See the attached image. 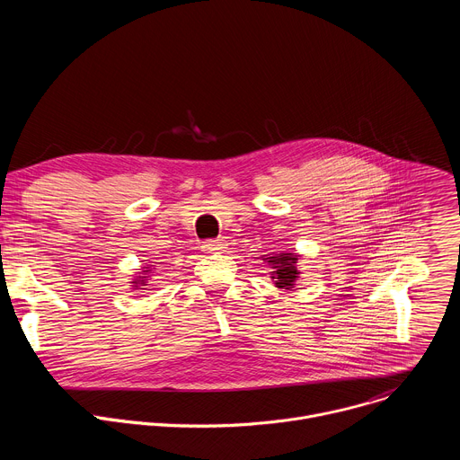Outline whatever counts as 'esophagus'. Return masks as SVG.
I'll list each match as a JSON object with an SVG mask.
<instances>
[{
    "instance_id": "obj_1",
    "label": "esophagus",
    "mask_w": 460,
    "mask_h": 460,
    "mask_svg": "<svg viewBox=\"0 0 460 460\" xmlns=\"http://www.w3.org/2000/svg\"><path fill=\"white\" fill-rule=\"evenodd\" d=\"M226 249H227V243L224 240H220V238L206 240L202 243V251H206V252H224Z\"/></svg>"
}]
</instances>
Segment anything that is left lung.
Returning a JSON list of instances; mask_svg holds the SVG:
<instances>
[{
    "label": "left lung",
    "instance_id": "left-lung-1",
    "mask_svg": "<svg viewBox=\"0 0 460 460\" xmlns=\"http://www.w3.org/2000/svg\"><path fill=\"white\" fill-rule=\"evenodd\" d=\"M296 256L293 252H280L279 256H270L268 261L273 264V273H275V284L277 288H293L296 279H298V270H296Z\"/></svg>",
    "mask_w": 460,
    "mask_h": 460
}]
</instances>
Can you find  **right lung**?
I'll use <instances>...</instances> for the list:
<instances>
[{"label": "right lung", "mask_w": 460, "mask_h": 460, "mask_svg": "<svg viewBox=\"0 0 460 460\" xmlns=\"http://www.w3.org/2000/svg\"><path fill=\"white\" fill-rule=\"evenodd\" d=\"M147 279L146 277H140V279H137L133 284H135V288H138V289H144V288H140V286H147V282H146Z\"/></svg>", "instance_id": "right-lung-1"}]
</instances>
